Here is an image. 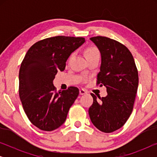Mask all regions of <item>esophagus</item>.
I'll use <instances>...</instances> for the list:
<instances>
[{
  "label": "esophagus",
  "instance_id": "esophagus-1",
  "mask_svg": "<svg viewBox=\"0 0 157 157\" xmlns=\"http://www.w3.org/2000/svg\"><path fill=\"white\" fill-rule=\"evenodd\" d=\"M86 93H87V91H86V90H84V89H81L79 90V94H80L81 95H83V94H86Z\"/></svg>",
  "mask_w": 157,
  "mask_h": 157
}]
</instances>
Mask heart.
Returning a JSON list of instances; mask_svg holds the SVG:
<instances>
[{
  "label": "heart",
  "mask_w": 157,
  "mask_h": 157,
  "mask_svg": "<svg viewBox=\"0 0 157 157\" xmlns=\"http://www.w3.org/2000/svg\"><path fill=\"white\" fill-rule=\"evenodd\" d=\"M96 54H98V49L94 46H89L85 50L86 58L92 56L96 55Z\"/></svg>",
  "instance_id": "1"
}]
</instances>
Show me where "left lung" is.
I'll return each instance as SVG.
<instances>
[{
	"mask_svg": "<svg viewBox=\"0 0 157 157\" xmlns=\"http://www.w3.org/2000/svg\"><path fill=\"white\" fill-rule=\"evenodd\" d=\"M90 40L101 53L97 84L106 88L107 96H98V100L91 94L94 102L89 114L98 130L111 133L123 126L132 112L139 85L138 71L134 57L123 44L104 36Z\"/></svg>",
	"mask_w": 157,
	"mask_h": 157,
	"instance_id": "left-lung-1",
	"label": "left lung"
}]
</instances>
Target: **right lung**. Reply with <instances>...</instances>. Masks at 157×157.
Listing matches in <instances>:
<instances>
[{
    "instance_id": "obj_1",
    "label": "right lung",
    "mask_w": 157,
    "mask_h": 157,
    "mask_svg": "<svg viewBox=\"0 0 157 157\" xmlns=\"http://www.w3.org/2000/svg\"><path fill=\"white\" fill-rule=\"evenodd\" d=\"M85 41L81 37L55 36L36 42L27 51L19 71V96L30 121L39 129L51 132L65 122L79 90L71 86L56 92L53 81Z\"/></svg>"
}]
</instances>
